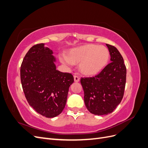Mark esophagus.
Segmentation results:
<instances>
[{"mask_svg": "<svg viewBox=\"0 0 148 148\" xmlns=\"http://www.w3.org/2000/svg\"><path fill=\"white\" fill-rule=\"evenodd\" d=\"M73 78H74V81H75V82H79V78L78 77V76L75 75L74 77H73Z\"/></svg>", "mask_w": 148, "mask_h": 148, "instance_id": "esophagus-1", "label": "esophagus"}]
</instances>
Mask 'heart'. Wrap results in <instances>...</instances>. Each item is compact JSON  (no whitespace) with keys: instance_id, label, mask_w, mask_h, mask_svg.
I'll list each match as a JSON object with an SVG mask.
<instances>
[{"instance_id":"obj_1","label":"heart","mask_w":148,"mask_h":148,"mask_svg":"<svg viewBox=\"0 0 148 148\" xmlns=\"http://www.w3.org/2000/svg\"><path fill=\"white\" fill-rule=\"evenodd\" d=\"M62 64L68 66L79 64L80 72L86 76H93L104 68L109 59V51L107 47L96 44H86L70 49L67 55L59 54Z\"/></svg>"}]
</instances>
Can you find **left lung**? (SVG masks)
I'll return each instance as SVG.
<instances>
[{
	"instance_id": "1",
	"label": "left lung",
	"mask_w": 148,
	"mask_h": 148,
	"mask_svg": "<svg viewBox=\"0 0 148 148\" xmlns=\"http://www.w3.org/2000/svg\"><path fill=\"white\" fill-rule=\"evenodd\" d=\"M111 62L95 77L82 78L84 101L91 114H110L122 101L126 83L127 69L117 49L106 44Z\"/></svg>"
}]
</instances>
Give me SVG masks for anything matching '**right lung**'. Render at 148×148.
Masks as SVG:
<instances>
[{
    "label": "right lung",
    "mask_w": 148,
    "mask_h": 148,
    "mask_svg": "<svg viewBox=\"0 0 148 148\" xmlns=\"http://www.w3.org/2000/svg\"><path fill=\"white\" fill-rule=\"evenodd\" d=\"M45 44H38L26 53L20 69L21 82L30 106L47 118L59 115L65 108L72 75L57 70L56 58Z\"/></svg>",
    "instance_id": "right-lung-1"
}]
</instances>
